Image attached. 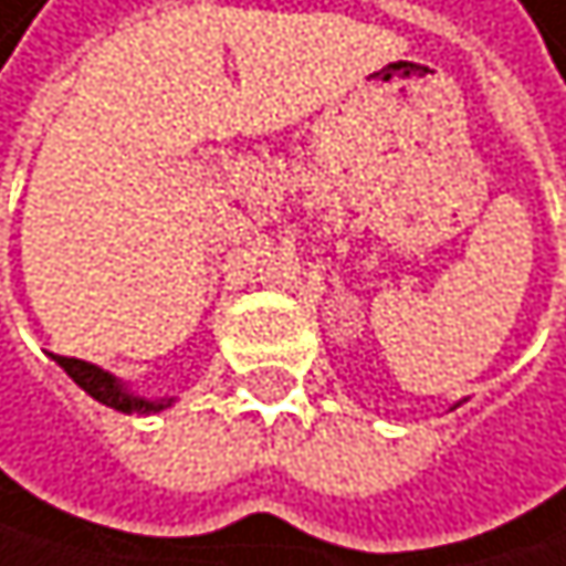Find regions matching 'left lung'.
<instances>
[{"label": "left lung", "mask_w": 566, "mask_h": 566, "mask_svg": "<svg viewBox=\"0 0 566 566\" xmlns=\"http://www.w3.org/2000/svg\"><path fill=\"white\" fill-rule=\"evenodd\" d=\"M454 407H459V403H454Z\"/></svg>", "instance_id": "obj_1"}]
</instances>
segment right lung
Masks as SVG:
<instances>
[{
  "label": "right lung",
  "mask_w": 566,
  "mask_h": 566,
  "mask_svg": "<svg viewBox=\"0 0 566 566\" xmlns=\"http://www.w3.org/2000/svg\"><path fill=\"white\" fill-rule=\"evenodd\" d=\"M53 359L84 394H91L104 407L122 410V415H142V418L163 415V410H169L176 403V397H138L125 380H118L115 374H107V369H101L94 363H84L74 356H53Z\"/></svg>",
  "instance_id": "add662e5"
}]
</instances>
